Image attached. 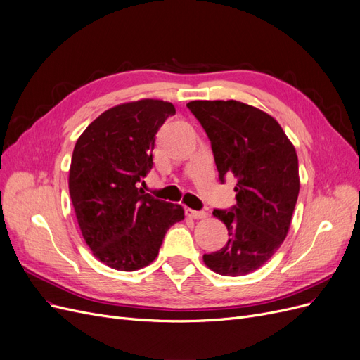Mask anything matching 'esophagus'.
Wrapping results in <instances>:
<instances>
[{"mask_svg": "<svg viewBox=\"0 0 360 360\" xmlns=\"http://www.w3.org/2000/svg\"><path fill=\"white\" fill-rule=\"evenodd\" d=\"M185 214H187V217L194 218V219H202V218L207 217V212H205V211H194V210H187V211H185Z\"/></svg>", "mask_w": 360, "mask_h": 360, "instance_id": "1", "label": "esophagus"}]
</instances>
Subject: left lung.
I'll return each instance as SVG.
<instances>
[{"instance_id": "8db88e82", "label": "left lung", "mask_w": 360, "mask_h": 360, "mask_svg": "<svg viewBox=\"0 0 360 360\" xmlns=\"http://www.w3.org/2000/svg\"><path fill=\"white\" fill-rule=\"evenodd\" d=\"M211 141L218 178L235 176L236 205L214 210L230 239L203 262L224 276L251 274L281 247L299 195L295 146L268 113L236 100L190 101Z\"/></svg>"}]
</instances>
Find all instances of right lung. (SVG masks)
<instances>
[{
    "label": "right lung",
    "mask_w": 360,
    "mask_h": 360,
    "mask_svg": "<svg viewBox=\"0 0 360 360\" xmlns=\"http://www.w3.org/2000/svg\"><path fill=\"white\" fill-rule=\"evenodd\" d=\"M161 100L115 106L77 139L68 190L77 223L94 256L117 271L145 268L184 210L139 188L153 169L155 134L175 115Z\"/></svg>",
    "instance_id": "obj_1"
}]
</instances>
